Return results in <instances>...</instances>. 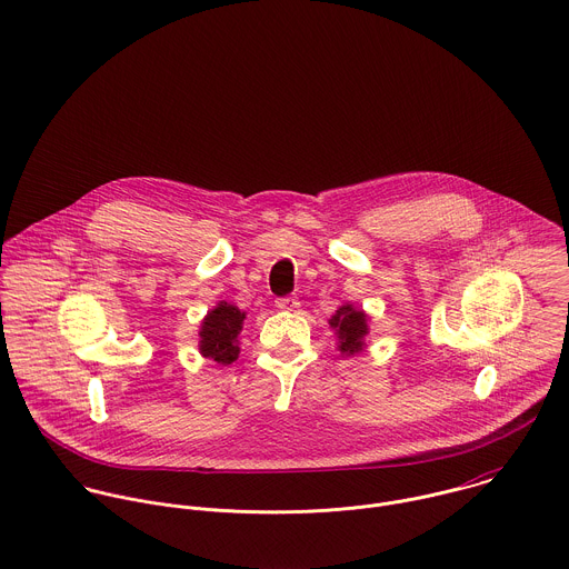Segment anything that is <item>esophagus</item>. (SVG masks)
<instances>
[{
	"instance_id": "esophagus-1",
	"label": "esophagus",
	"mask_w": 569,
	"mask_h": 569,
	"mask_svg": "<svg viewBox=\"0 0 569 569\" xmlns=\"http://www.w3.org/2000/svg\"><path fill=\"white\" fill-rule=\"evenodd\" d=\"M276 307L280 311H298L300 309V300L296 296H284V298L276 300Z\"/></svg>"
}]
</instances>
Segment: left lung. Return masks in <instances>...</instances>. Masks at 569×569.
Instances as JSON below:
<instances>
[{"instance_id":"obj_1","label":"left lung","mask_w":569,"mask_h":569,"mask_svg":"<svg viewBox=\"0 0 569 569\" xmlns=\"http://www.w3.org/2000/svg\"><path fill=\"white\" fill-rule=\"evenodd\" d=\"M329 327L336 331L338 338V351L342 356H356L367 349V336H369V316L365 309L353 307L351 302H345L338 307V311L331 316Z\"/></svg>"}]
</instances>
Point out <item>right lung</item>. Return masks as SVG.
<instances>
[{"label": "right lung", "mask_w": 569, "mask_h": 569, "mask_svg": "<svg viewBox=\"0 0 569 569\" xmlns=\"http://www.w3.org/2000/svg\"><path fill=\"white\" fill-rule=\"evenodd\" d=\"M244 318V311L224 300H220L211 311H207L198 331L200 356L222 367L231 365L240 353V331Z\"/></svg>", "instance_id": "right-lung-1"}]
</instances>
